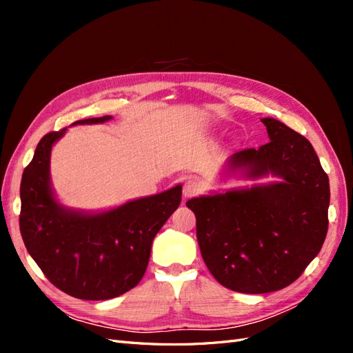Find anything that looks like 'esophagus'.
<instances>
[{"label":"esophagus","instance_id":"34e87169","mask_svg":"<svg viewBox=\"0 0 353 353\" xmlns=\"http://www.w3.org/2000/svg\"><path fill=\"white\" fill-rule=\"evenodd\" d=\"M201 191V183L197 178H188L184 184V197H194Z\"/></svg>","mask_w":353,"mask_h":353}]
</instances>
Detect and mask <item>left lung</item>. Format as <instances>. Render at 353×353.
<instances>
[{
	"mask_svg": "<svg viewBox=\"0 0 353 353\" xmlns=\"http://www.w3.org/2000/svg\"><path fill=\"white\" fill-rule=\"evenodd\" d=\"M270 143L228 160V172L281 181L185 205L210 274L234 292L262 294L296 281L321 250L328 230L330 184L312 144L283 122L265 117Z\"/></svg>",
	"mask_w": 353,
	"mask_h": 353,
	"instance_id": "1",
	"label": "left lung"
}]
</instances>
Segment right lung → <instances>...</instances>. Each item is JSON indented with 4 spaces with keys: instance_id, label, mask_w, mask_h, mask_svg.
<instances>
[{
    "instance_id": "1",
    "label": "right lung",
    "mask_w": 353,
    "mask_h": 353,
    "mask_svg": "<svg viewBox=\"0 0 353 353\" xmlns=\"http://www.w3.org/2000/svg\"><path fill=\"white\" fill-rule=\"evenodd\" d=\"M112 116L74 122L103 123ZM66 128L41 138L20 183V234L29 254L61 292L105 301L141 281L159 230L181 203L183 185L101 213L63 208L50 184L51 147Z\"/></svg>"
}]
</instances>
